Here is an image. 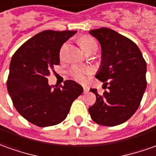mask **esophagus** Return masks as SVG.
<instances>
[{"instance_id": "34e87169", "label": "esophagus", "mask_w": 156, "mask_h": 156, "mask_svg": "<svg viewBox=\"0 0 156 156\" xmlns=\"http://www.w3.org/2000/svg\"><path fill=\"white\" fill-rule=\"evenodd\" d=\"M83 91H84L85 93L88 92H89V87H87V86H83Z\"/></svg>"}]
</instances>
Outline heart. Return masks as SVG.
Wrapping results in <instances>:
<instances>
[{
	"label": "heart",
	"instance_id": "1",
	"mask_svg": "<svg viewBox=\"0 0 156 156\" xmlns=\"http://www.w3.org/2000/svg\"><path fill=\"white\" fill-rule=\"evenodd\" d=\"M80 47L82 48L83 51H87L92 48H97V42L94 38H92V36L88 35H85L80 38ZM92 73V70L90 69H81V68L76 67L73 69V76L76 78V80L83 81L86 79V76L89 75Z\"/></svg>",
	"mask_w": 156,
	"mask_h": 156
}]
</instances>
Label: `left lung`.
<instances>
[{"label":"left lung","instance_id":"obj_1","mask_svg":"<svg viewBox=\"0 0 156 156\" xmlns=\"http://www.w3.org/2000/svg\"><path fill=\"white\" fill-rule=\"evenodd\" d=\"M89 33L98 41L102 50L96 78L108 85L109 90L99 95L97 89H90L97 98L88 111L99 125H120L139 107L147 86L145 60L137 45L116 31L100 28Z\"/></svg>","mask_w":156,"mask_h":156}]
</instances>
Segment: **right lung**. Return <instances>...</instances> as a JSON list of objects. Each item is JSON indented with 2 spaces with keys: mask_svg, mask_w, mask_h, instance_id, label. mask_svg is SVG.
Masks as SVG:
<instances>
[{
  "mask_svg": "<svg viewBox=\"0 0 156 156\" xmlns=\"http://www.w3.org/2000/svg\"><path fill=\"white\" fill-rule=\"evenodd\" d=\"M76 32L42 31L23 44L12 58L7 91L17 111L34 125L62 122L73 101L83 92L74 80L51 87L47 80L53 66L59 64L61 47Z\"/></svg>",
  "mask_w": 156,
  "mask_h": 156,
  "instance_id": "right-lung-1",
  "label": "right lung"
}]
</instances>
